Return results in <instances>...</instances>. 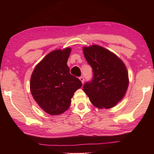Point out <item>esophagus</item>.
Masks as SVG:
<instances>
[{
	"mask_svg": "<svg viewBox=\"0 0 154 154\" xmlns=\"http://www.w3.org/2000/svg\"><path fill=\"white\" fill-rule=\"evenodd\" d=\"M79 79H80L81 82H82V83H84V78H83V77H79Z\"/></svg>",
	"mask_w": 154,
	"mask_h": 154,
	"instance_id": "obj_1",
	"label": "esophagus"
}]
</instances>
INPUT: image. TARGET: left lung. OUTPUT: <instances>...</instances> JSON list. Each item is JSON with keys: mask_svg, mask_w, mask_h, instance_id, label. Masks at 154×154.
Listing matches in <instances>:
<instances>
[{"mask_svg": "<svg viewBox=\"0 0 154 154\" xmlns=\"http://www.w3.org/2000/svg\"><path fill=\"white\" fill-rule=\"evenodd\" d=\"M83 51L93 71L92 79L85 83L83 91L96 107H113L122 100L128 87L126 66L116 54L103 47H84Z\"/></svg>", "mask_w": 154, "mask_h": 154, "instance_id": "left-lung-1", "label": "left lung"}]
</instances>
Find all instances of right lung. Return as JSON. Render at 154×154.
<instances>
[{"mask_svg":"<svg viewBox=\"0 0 154 154\" xmlns=\"http://www.w3.org/2000/svg\"><path fill=\"white\" fill-rule=\"evenodd\" d=\"M71 49H56L36 65L31 75L30 92L38 106L51 116L62 114L70 107L82 82L70 74L67 60Z\"/></svg>","mask_w":154,"mask_h":154,"instance_id":"add662e5","label":"right lung"}]
</instances>
